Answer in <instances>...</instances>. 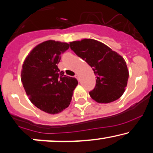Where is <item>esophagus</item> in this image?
I'll list each match as a JSON object with an SVG mask.
<instances>
[{
    "label": "esophagus",
    "mask_w": 153,
    "mask_h": 153,
    "mask_svg": "<svg viewBox=\"0 0 153 153\" xmlns=\"http://www.w3.org/2000/svg\"><path fill=\"white\" fill-rule=\"evenodd\" d=\"M75 77H76V78L77 79H78L79 81V76L78 74H75V76H74Z\"/></svg>",
    "instance_id": "esophagus-1"
}]
</instances>
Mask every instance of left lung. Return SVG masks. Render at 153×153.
<instances>
[{"mask_svg":"<svg viewBox=\"0 0 153 153\" xmlns=\"http://www.w3.org/2000/svg\"><path fill=\"white\" fill-rule=\"evenodd\" d=\"M69 46L92 68L97 76L95 87L89 92L92 99L101 103L119 99L125 91L129 76L123 58L103 43L93 39L74 41Z\"/></svg>","mask_w":153,"mask_h":153,"instance_id":"8db88e82","label":"left lung"}]
</instances>
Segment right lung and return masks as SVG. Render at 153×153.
<instances>
[{"instance_id": "1", "label": "right lung", "mask_w": 153, "mask_h": 153, "mask_svg": "<svg viewBox=\"0 0 153 153\" xmlns=\"http://www.w3.org/2000/svg\"><path fill=\"white\" fill-rule=\"evenodd\" d=\"M69 48L66 42L48 40L37 45L25 60L21 81L30 100L50 114L61 112L70 104L76 78L58 69L61 54Z\"/></svg>"}]
</instances>
